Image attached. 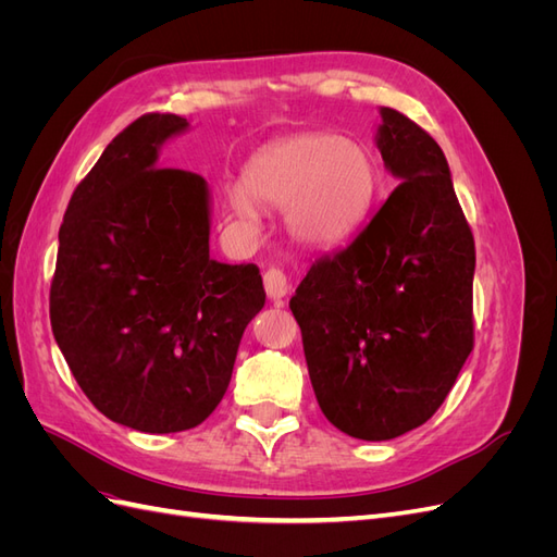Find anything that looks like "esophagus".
<instances>
[{
    "mask_svg": "<svg viewBox=\"0 0 557 557\" xmlns=\"http://www.w3.org/2000/svg\"><path fill=\"white\" fill-rule=\"evenodd\" d=\"M264 290L269 295V299L281 301L285 295H288L290 285H288V276H285L283 269L278 267H269L264 272Z\"/></svg>",
    "mask_w": 557,
    "mask_h": 557,
    "instance_id": "obj_1",
    "label": "esophagus"
}]
</instances>
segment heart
I'll return each mask as SVG.
<instances>
[{
  "instance_id": "1",
  "label": "heart",
  "mask_w": 557,
  "mask_h": 557,
  "mask_svg": "<svg viewBox=\"0 0 557 557\" xmlns=\"http://www.w3.org/2000/svg\"><path fill=\"white\" fill-rule=\"evenodd\" d=\"M379 172L367 150L342 134H301L269 146L248 164L244 185H230L237 218L256 221V201L285 209V225L299 244H339L364 221Z\"/></svg>"
}]
</instances>
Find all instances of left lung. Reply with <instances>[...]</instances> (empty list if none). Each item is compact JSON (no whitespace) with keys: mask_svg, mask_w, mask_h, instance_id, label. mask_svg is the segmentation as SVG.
Here are the masks:
<instances>
[{"mask_svg":"<svg viewBox=\"0 0 557 557\" xmlns=\"http://www.w3.org/2000/svg\"><path fill=\"white\" fill-rule=\"evenodd\" d=\"M379 150L399 185L290 299L320 411L364 442L442 407L474 348V234L430 134L381 109Z\"/></svg>","mask_w":557,"mask_h":557,"instance_id":"1","label":"left lung"}]
</instances>
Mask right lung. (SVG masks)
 <instances>
[{
    "mask_svg": "<svg viewBox=\"0 0 557 557\" xmlns=\"http://www.w3.org/2000/svg\"><path fill=\"white\" fill-rule=\"evenodd\" d=\"M185 127L146 113L104 148L64 211L50 283V327L81 391L150 434L211 416L267 297L258 264L209 258L207 181L158 166Z\"/></svg>",
    "mask_w": 557,
    "mask_h": 557,
    "instance_id": "obj_1",
    "label": "right lung"
}]
</instances>
